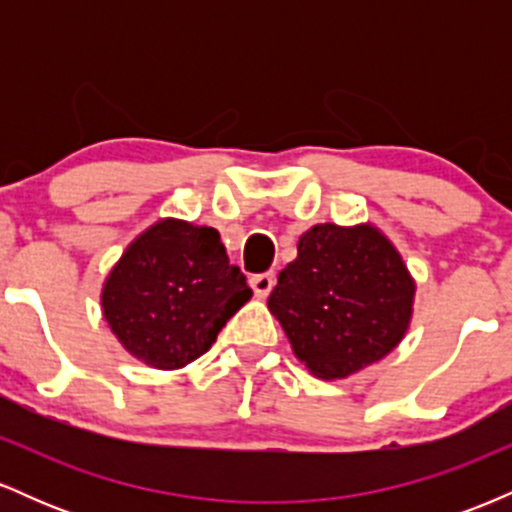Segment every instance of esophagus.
Here are the masks:
<instances>
[{
    "mask_svg": "<svg viewBox=\"0 0 512 512\" xmlns=\"http://www.w3.org/2000/svg\"><path fill=\"white\" fill-rule=\"evenodd\" d=\"M250 286H252V291H255V296L267 298L269 291L274 289V274H272V272L255 274V276H252V279H250Z\"/></svg>",
    "mask_w": 512,
    "mask_h": 512,
    "instance_id": "1",
    "label": "esophagus"
}]
</instances>
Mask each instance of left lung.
<instances>
[{"mask_svg": "<svg viewBox=\"0 0 512 512\" xmlns=\"http://www.w3.org/2000/svg\"><path fill=\"white\" fill-rule=\"evenodd\" d=\"M414 289L378 228L320 223L298 240V257L279 272L267 305L310 373L337 380L402 342Z\"/></svg>", "mask_w": 512, "mask_h": 512, "instance_id": "8db88e82", "label": "left lung"}]
</instances>
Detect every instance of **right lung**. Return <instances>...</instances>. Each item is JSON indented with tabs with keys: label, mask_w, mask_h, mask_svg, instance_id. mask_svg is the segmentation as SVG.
Wrapping results in <instances>:
<instances>
[{
	"label": "right lung",
	"mask_w": 512,
	"mask_h": 512,
	"mask_svg": "<svg viewBox=\"0 0 512 512\" xmlns=\"http://www.w3.org/2000/svg\"><path fill=\"white\" fill-rule=\"evenodd\" d=\"M250 296L216 228L166 219L125 250L105 279L101 303L129 354L175 370L209 351Z\"/></svg>",
	"instance_id": "obj_1"
}]
</instances>
